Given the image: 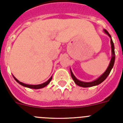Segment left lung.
Here are the masks:
<instances>
[{
  "instance_id": "left-lung-1",
  "label": "left lung",
  "mask_w": 123,
  "mask_h": 123,
  "mask_svg": "<svg viewBox=\"0 0 123 123\" xmlns=\"http://www.w3.org/2000/svg\"><path fill=\"white\" fill-rule=\"evenodd\" d=\"M105 32L111 38V35L109 34L108 32L106 30H104ZM111 51H112V57L111 59L110 63V65H109L108 68L106 69V70L104 72L103 74H102L100 77L98 79L95 80V81H93L91 82H82V81H80L79 80H77L75 78V77L73 73L72 72L71 70H70V74H71V77H72V79L74 80V82L77 85L80 86V87H93V86H95V85H99L100 84H101V82H103L106 79V77L108 76V75L110 73L111 70L112 68L113 67V65H114V62H115V46H114V44H113V40L111 39Z\"/></svg>"
}]
</instances>
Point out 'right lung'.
Listing matches in <instances>:
<instances>
[{
    "mask_svg": "<svg viewBox=\"0 0 123 123\" xmlns=\"http://www.w3.org/2000/svg\"><path fill=\"white\" fill-rule=\"evenodd\" d=\"M15 79V80L16 81H17L18 84H20V85H23V86H24V87H28V88H33V89H39V88H43V87H46L48 84H49V83L50 82H51V79H52V77H51V78H50L47 81V82H44V83H43V84H40V85H28V84H23V83H22V82H20V81H18V80L16 79L15 77H13Z\"/></svg>",
    "mask_w": 123,
    "mask_h": 123,
    "instance_id": "1",
    "label": "right lung"
}]
</instances>
